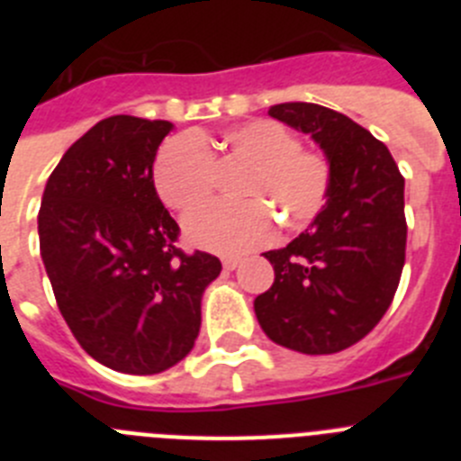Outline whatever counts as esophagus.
Returning <instances> with one entry per match:
<instances>
[{
	"mask_svg": "<svg viewBox=\"0 0 461 461\" xmlns=\"http://www.w3.org/2000/svg\"><path fill=\"white\" fill-rule=\"evenodd\" d=\"M223 270H235L242 266V256H223Z\"/></svg>",
	"mask_w": 461,
	"mask_h": 461,
	"instance_id": "esophagus-1",
	"label": "esophagus"
}]
</instances>
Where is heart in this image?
<instances>
[{"mask_svg": "<svg viewBox=\"0 0 461 461\" xmlns=\"http://www.w3.org/2000/svg\"><path fill=\"white\" fill-rule=\"evenodd\" d=\"M207 148L249 166L238 186L242 205L210 207L186 219L185 235L194 247L217 254H244L272 238L271 212L288 230H300L328 201L330 164L303 149V140L279 122L256 120L228 129L219 140L177 136L154 161V185L161 201L191 214L212 195L214 164Z\"/></svg>", "mask_w": 461, "mask_h": 461, "instance_id": "1", "label": "heart"}]
</instances>
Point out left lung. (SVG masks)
I'll return each instance as SVG.
<instances>
[{
	"label": "left lung",
	"instance_id": "obj_1",
	"mask_svg": "<svg viewBox=\"0 0 461 461\" xmlns=\"http://www.w3.org/2000/svg\"><path fill=\"white\" fill-rule=\"evenodd\" d=\"M270 117L312 136L330 164V191L312 226L266 251L275 284L254 300L275 344L307 356L339 353L369 335L404 267V177L367 129L319 104L272 105Z\"/></svg>",
	"mask_w": 461,
	"mask_h": 461
}]
</instances>
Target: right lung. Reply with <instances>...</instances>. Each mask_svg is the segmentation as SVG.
<instances>
[{"instance_id": "right-lung-1", "label": "right lung", "mask_w": 461, "mask_h": 461, "mask_svg": "<svg viewBox=\"0 0 461 461\" xmlns=\"http://www.w3.org/2000/svg\"><path fill=\"white\" fill-rule=\"evenodd\" d=\"M173 124L113 115L59 158L39 210L41 258L57 307L85 351L122 374L148 376L189 356L217 256L175 247L154 189V158Z\"/></svg>"}]
</instances>
